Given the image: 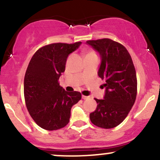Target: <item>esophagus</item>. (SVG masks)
Returning <instances> with one entry per match:
<instances>
[{
	"label": "esophagus",
	"mask_w": 160,
	"mask_h": 160,
	"mask_svg": "<svg viewBox=\"0 0 160 160\" xmlns=\"http://www.w3.org/2000/svg\"><path fill=\"white\" fill-rule=\"evenodd\" d=\"M89 97L88 96H86V95H82V98L83 99V100H86V99H87Z\"/></svg>",
	"instance_id": "esophagus-1"
}]
</instances>
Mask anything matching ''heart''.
<instances>
[{"instance_id":"obj_1","label":"heart","mask_w":160,"mask_h":160,"mask_svg":"<svg viewBox=\"0 0 160 160\" xmlns=\"http://www.w3.org/2000/svg\"><path fill=\"white\" fill-rule=\"evenodd\" d=\"M94 55H95V52H93V51H88V52H86V56H94Z\"/></svg>"}]
</instances>
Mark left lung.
<instances>
[{
	"instance_id": "8db88e82",
	"label": "left lung",
	"mask_w": 160,
	"mask_h": 160,
	"mask_svg": "<svg viewBox=\"0 0 160 160\" xmlns=\"http://www.w3.org/2000/svg\"><path fill=\"white\" fill-rule=\"evenodd\" d=\"M102 58L99 78L105 80L104 99H97V108L90 113L91 122L102 128L120 125L131 111L137 96L135 66L126 47L114 40L103 38L87 40Z\"/></svg>"
}]
</instances>
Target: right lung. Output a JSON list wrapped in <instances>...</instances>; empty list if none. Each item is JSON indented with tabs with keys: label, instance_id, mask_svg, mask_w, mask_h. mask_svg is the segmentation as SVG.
I'll list each match as a JSON object with an SVG mask.
<instances>
[{
	"label": "right lung",
	"instance_id": "right-lung-1",
	"mask_svg": "<svg viewBox=\"0 0 160 160\" xmlns=\"http://www.w3.org/2000/svg\"><path fill=\"white\" fill-rule=\"evenodd\" d=\"M81 44L55 43L36 51L24 79V96L31 117L40 127L49 131L69 122L71 109L81 99V93L68 92L59 86L67 58Z\"/></svg>",
	"mask_w": 160,
	"mask_h": 160
}]
</instances>
